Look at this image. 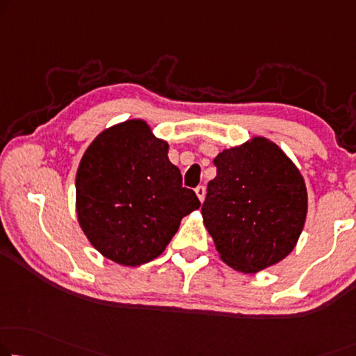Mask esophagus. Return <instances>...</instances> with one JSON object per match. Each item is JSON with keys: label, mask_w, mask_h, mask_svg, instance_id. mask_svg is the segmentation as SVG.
<instances>
[{"label": "esophagus", "mask_w": 356, "mask_h": 356, "mask_svg": "<svg viewBox=\"0 0 356 356\" xmlns=\"http://www.w3.org/2000/svg\"><path fill=\"white\" fill-rule=\"evenodd\" d=\"M195 193H196V196H198V200L201 201V203H203V201H204V195H206L204 185H198V187L195 188Z\"/></svg>", "instance_id": "obj_1"}]
</instances>
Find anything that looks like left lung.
<instances>
[{"label":"left lung","mask_w":356,"mask_h":356,"mask_svg":"<svg viewBox=\"0 0 356 356\" xmlns=\"http://www.w3.org/2000/svg\"><path fill=\"white\" fill-rule=\"evenodd\" d=\"M201 208L222 261L257 273L288 256L307 217L304 177L286 153L265 137L227 148L214 158Z\"/></svg>","instance_id":"left-lung-1"}]
</instances>
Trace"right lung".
I'll return each instance as SVG.
<instances>
[{"instance_id":"right-lung-1","label":"right lung","mask_w":356,"mask_h":356,"mask_svg":"<svg viewBox=\"0 0 356 356\" xmlns=\"http://www.w3.org/2000/svg\"><path fill=\"white\" fill-rule=\"evenodd\" d=\"M168 148L144 120H127L100 132L84 152L76 172L78 222L110 261L127 267L153 261L180 220L200 208Z\"/></svg>"}]
</instances>
